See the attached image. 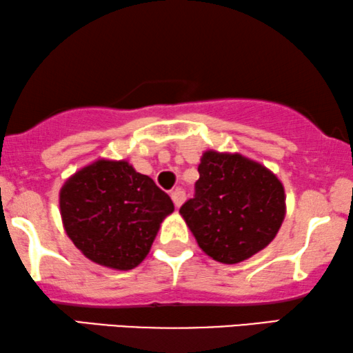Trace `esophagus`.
<instances>
[{"mask_svg":"<svg viewBox=\"0 0 353 353\" xmlns=\"http://www.w3.org/2000/svg\"><path fill=\"white\" fill-rule=\"evenodd\" d=\"M171 199H172V202H174V205H176V208H181V205L184 203V199H185V194H184V190H181V189H176L171 194Z\"/></svg>","mask_w":353,"mask_h":353,"instance_id":"esophagus-1","label":"esophagus"}]
</instances>
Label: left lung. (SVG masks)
<instances>
[{"mask_svg":"<svg viewBox=\"0 0 353 353\" xmlns=\"http://www.w3.org/2000/svg\"><path fill=\"white\" fill-rule=\"evenodd\" d=\"M195 199L179 213L199 248L221 264H239L274 241L285 220L282 181L241 153L203 151Z\"/></svg>","mask_w":353,"mask_h":353,"instance_id":"1","label":"left lung"}]
</instances>
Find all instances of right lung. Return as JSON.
I'll use <instances>...</instances> for the list:
<instances>
[{"mask_svg": "<svg viewBox=\"0 0 353 353\" xmlns=\"http://www.w3.org/2000/svg\"><path fill=\"white\" fill-rule=\"evenodd\" d=\"M60 215L84 257L107 269L132 270L148 256L174 203L127 159L99 158L60 189Z\"/></svg>", "mask_w": 353, "mask_h": 353, "instance_id": "1", "label": "right lung"}]
</instances>
